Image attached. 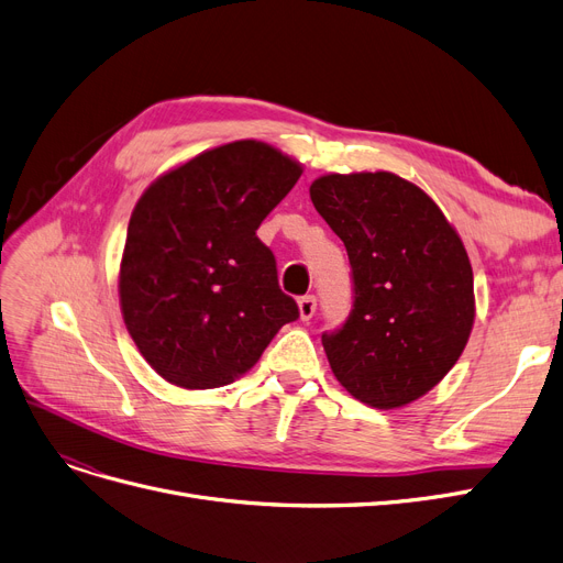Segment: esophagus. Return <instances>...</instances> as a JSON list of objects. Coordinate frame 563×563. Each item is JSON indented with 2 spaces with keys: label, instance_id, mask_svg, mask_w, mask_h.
I'll return each mask as SVG.
<instances>
[{
  "label": "esophagus",
  "instance_id": "34e87169",
  "mask_svg": "<svg viewBox=\"0 0 563 563\" xmlns=\"http://www.w3.org/2000/svg\"><path fill=\"white\" fill-rule=\"evenodd\" d=\"M298 309H300V319L309 321L313 313H317V298H313V296H302L298 300Z\"/></svg>",
  "mask_w": 563,
  "mask_h": 563
}]
</instances>
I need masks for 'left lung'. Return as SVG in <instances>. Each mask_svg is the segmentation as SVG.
I'll return each instance as SVG.
<instances>
[{
	"mask_svg": "<svg viewBox=\"0 0 563 563\" xmlns=\"http://www.w3.org/2000/svg\"><path fill=\"white\" fill-rule=\"evenodd\" d=\"M311 203L342 238L353 277L346 323L323 332L336 380L399 409L453 369L474 328V269L434 200L395 173H330Z\"/></svg>",
	"mask_w": 563,
	"mask_h": 563,
	"instance_id": "8db88e82",
	"label": "left lung"
}]
</instances>
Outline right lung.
Returning <instances> with one entry per match:
<instances>
[{
    "instance_id": "1",
    "label": "right lung",
    "mask_w": 563,
    "mask_h": 563,
    "mask_svg": "<svg viewBox=\"0 0 563 563\" xmlns=\"http://www.w3.org/2000/svg\"><path fill=\"white\" fill-rule=\"evenodd\" d=\"M302 166L261 141L194 156L145 189L129 219L120 305L131 340L168 384L208 390L250 372L300 317L261 221Z\"/></svg>"
}]
</instances>
